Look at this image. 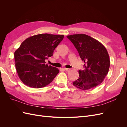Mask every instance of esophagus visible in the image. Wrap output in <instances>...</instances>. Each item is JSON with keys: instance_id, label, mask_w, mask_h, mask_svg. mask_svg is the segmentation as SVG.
Here are the masks:
<instances>
[{"instance_id": "esophagus-1", "label": "esophagus", "mask_w": 127, "mask_h": 127, "mask_svg": "<svg viewBox=\"0 0 127 127\" xmlns=\"http://www.w3.org/2000/svg\"><path fill=\"white\" fill-rule=\"evenodd\" d=\"M64 70H65L67 71H70V69H69V68H64Z\"/></svg>"}]
</instances>
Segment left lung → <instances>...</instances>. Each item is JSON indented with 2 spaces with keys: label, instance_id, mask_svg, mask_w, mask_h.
<instances>
[{
  "label": "left lung",
  "instance_id": "obj_1",
  "mask_svg": "<svg viewBox=\"0 0 127 127\" xmlns=\"http://www.w3.org/2000/svg\"><path fill=\"white\" fill-rule=\"evenodd\" d=\"M84 61L83 70H79V78L73 85L82 90L94 88L102 83L108 73L109 55L101 42L84 34L67 36Z\"/></svg>",
  "mask_w": 127,
  "mask_h": 127
}]
</instances>
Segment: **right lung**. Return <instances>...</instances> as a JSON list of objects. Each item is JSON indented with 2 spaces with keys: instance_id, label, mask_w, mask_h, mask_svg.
Returning <instances> with one entry per match:
<instances>
[{
  "instance_id": "right-lung-1",
  "label": "right lung",
  "mask_w": 127,
  "mask_h": 127,
  "mask_svg": "<svg viewBox=\"0 0 127 127\" xmlns=\"http://www.w3.org/2000/svg\"><path fill=\"white\" fill-rule=\"evenodd\" d=\"M64 35L40 34L27 38L14 53L19 78L30 87H44L52 82L59 70L45 64V60L64 39Z\"/></svg>"
}]
</instances>
